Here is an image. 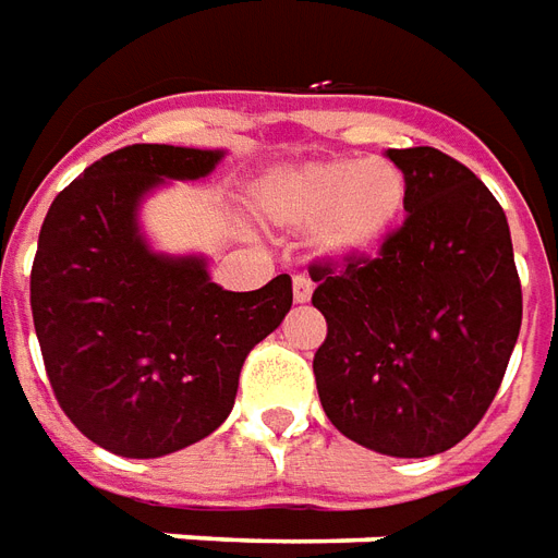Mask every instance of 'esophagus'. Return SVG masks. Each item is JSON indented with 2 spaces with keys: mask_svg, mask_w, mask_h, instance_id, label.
I'll return each mask as SVG.
<instances>
[{
  "mask_svg": "<svg viewBox=\"0 0 558 558\" xmlns=\"http://www.w3.org/2000/svg\"><path fill=\"white\" fill-rule=\"evenodd\" d=\"M312 282L306 276H294V303H310L312 300Z\"/></svg>",
  "mask_w": 558,
  "mask_h": 558,
  "instance_id": "1",
  "label": "esophagus"
}]
</instances>
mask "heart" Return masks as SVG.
<instances>
[{
  "label": "heart",
  "mask_w": 558,
  "mask_h": 558,
  "mask_svg": "<svg viewBox=\"0 0 558 558\" xmlns=\"http://www.w3.org/2000/svg\"><path fill=\"white\" fill-rule=\"evenodd\" d=\"M409 207V180L390 159H310L267 173L255 189L258 216L279 231H312L324 260L375 255L397 234Z\"/></svg>",
  "instance_id": "b5f03b06"
}]
</instances>
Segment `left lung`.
<instances>
[{
    "instance_id": "1",
    "label": "left lung",
    "mask_w": 558,
    "mask_h": 558,
    "mask_svg": "<svg viewBox=\"0 0 558 558\" xmlns=\"http://www.w3.org/2000/svg\"><path fill=\"white\" fill-rule=\"evenodd\" d=\"M409 219L373 260L312 267L327 318L315 351L324 414L387 457H433L489 409L523 322L511 228L487 185L433 146L387 149Z\"/></svg>"
}]
</instances>
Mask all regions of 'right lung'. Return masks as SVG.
I'll list each match as a JSON object with an SVG mask.
<instances>
[{
  "instance_id": "right-lung-1",
  "label": "right lung",
  "mask_w": 558,
  "mask_h": 558,
  "mask_svg": "<svg viewBox=\"0 0 558 558\" xmlns=\"http://www.w3.org/2000/svg\"><path fill=\"white\" fill-rule=\"evenodd\" d=\"M222 159L225 149L122 146L47 209L29 282L35 333L62 412L110 453L153 460L219 429L246 354L291 310L286 272L225 291L204 255L146 240V197L204 180Z\"/></svg>"
}]
</instances>
